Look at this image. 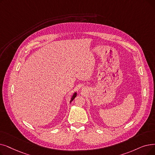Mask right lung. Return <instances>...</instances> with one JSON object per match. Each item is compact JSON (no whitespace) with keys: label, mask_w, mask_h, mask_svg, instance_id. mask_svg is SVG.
I'll return each mask as SVG.
<instances>
[{"label":"right lung","mask_w":155,"mask_h":155,"mask_svg":"<svg viewBox=\"0 0 155 155\" xmlns=\"http://www.w3.org/2000/svg\"><path fill=\"white\" fill-rule=\"evenodd\" d=\"M77 96V93H75V94H73V96H72V97H71V101H70V103L74 99H75V97Z\"/></svg>","instance_id":"add662e5"}]
</instances>
